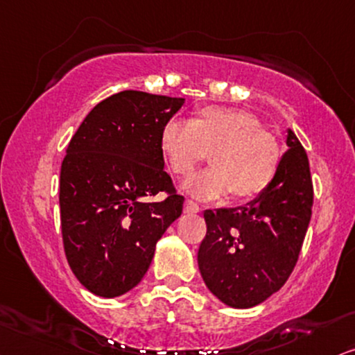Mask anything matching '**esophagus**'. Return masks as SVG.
<instances>
[{"label":"esophagus","mask_w":355,"mask_h":355,"mask_svg":"<svg viewBox=\"0 0 355 355\" xmlns=\"http://www.w3.org/2000/svg\"><path fill=\"white\" fill-rule=\"evenodd\" d=\"M200 211H201V208L195 203V201H191V200L185 201V213L195 214V213H200Z\"/></svg>","instance_id":"34e87169"}]
</instances>
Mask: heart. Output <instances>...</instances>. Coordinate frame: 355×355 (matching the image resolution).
Returning <instances> with one entry per match:
<instances>
[{
	"instance_id": "1",
	"label": "heart",
	"mask_w": 355,
	"mask_h": 355,
	"mask_svg": "<svg viewBox=\"0 0 355 355\" xmlns=\"http://www.w3.org/2000/svg\"><path fill=\"white\" fill-rule=\"evenodd\" d=\"M160 150L180 178L190 177L209 154L213 168L185 183V190L200 200L227 191L234 200L254 198L266 190L280 164L277 139L263 131L257 116L236 107H201L190 123L170 119L160 132Z\"/></svg>"
}]
</instances>
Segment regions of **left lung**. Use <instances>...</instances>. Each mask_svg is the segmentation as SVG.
<instances>
[{
	"mask_svg": "<svg viewBox=\"0 0 355 355\" xmlns=\"http://www.w3.org/2000/svg\"><path fill=\"white\" fill-rule=\"evenodd\" d=\"M288 150L263 191L237 208L206 209L198 267L206 286L231 308L266 302L290 277L306 234L313 183L306 152L288 128Z\"/></svg>",
	"mask_w": 355,
	"mask_h": 355,
	"instance_id": "obj_1",
	"label": "left lung"
}]
</instances>
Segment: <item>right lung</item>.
Listing matches in <instances>:
<instances>
[{"mask_svg": "<svg viewBox=\"0 0 355 355\" xmlns=\"http://www.w3.org/2000/svg\"><path fill=\"white\" fill-rule=\"evenodd\" d=\"M183 103L136 89L116 93L89 111L67 147L58 196L65 255L96 297L132 290L157 241L180 218L183 196L164 170L160 132ZM160 191L167 199L146 203Z\"/></svg>", "mask_w": 355, "mask_h": 355, "instance_id": "add662e5", "label": "right lung"}]
</instances>
